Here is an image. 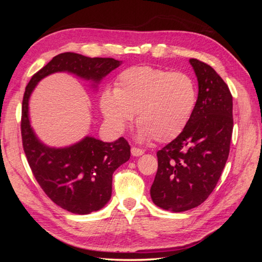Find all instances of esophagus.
Here are the masks:
<instances>
[{"mask_svg":"<svg viewBox=\"0 0 262 262\" xmlns=\"http://www.w3.org/2000/svg\"><path fill=\"white\" fill-rule=\"evenodd\" d=\"M131 154L133 156H141V155L144 154V149L133 146V147H131Z\"/></svg>","mask_w":262,"mask_h":262,"instance_id":"obj_1","label":"esophagus"}]
</instances>
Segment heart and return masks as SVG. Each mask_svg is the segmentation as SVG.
Masks as SVG:
<instances>
[{
  "instance_id": "b5f03b06",
  "label": "heart",
  "mask_w": 262,
  "mask_h": 262,
  "mask_svg": "<svg viewBox=\"0 0 262 262\" xmlns=\"http://www.w3.org/2000/svg\"><path fill=\"white\" fill-rule=\"evenodd\" d=\"M196 98V85L185 72L132 67L118 75L114 92L101 95L100 108L106 121L118 132H122L138 113L140 138L163 143L185 130Z\"/></svg>"
}]
</instances>
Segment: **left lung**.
Listing matches in <instances>:
<instances>
[{
    "instance_id": "left-lung-1",
    "label": "left lung",
    "mask_w": 262,
    "mask_h": 262,
    "mask_svg": "<svg viewBox=\"0 0 262 262\" xmlns=\"http://www.w3.org/2000/svg\"><path fill=\"white\" fill-rule=\"evenodd\" d=\"M189 62L199 86L194 113L185 130L157 152L150 187L153 202L172 212L193 209L208 199L228 158L234 124L226 83L207 63Z\"/></svg>"
}]
</instances>
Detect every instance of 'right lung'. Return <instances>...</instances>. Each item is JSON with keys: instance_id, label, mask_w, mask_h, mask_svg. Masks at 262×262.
Instances as JSON below:
<instances>
[{"instance_id": "1", "label": "right lung", "mask_w": 262, "mask_h": 262, "mask_svg": "<svg viewBox=\"0 0 262 262\" xmlns=\"http://www.w3.org/2000/svg\"><path fill=\"white\" fill-rule=\"evenodd\" d=\"M121 61L113 58H89L60 53L33 75L23 98L21 140L30 169L39 186L62 209L75 214H90L105 207L112 198L113 173L129 161L128 141L102 142L93 137L67 147L55 148L37 138L29 121L28 102L36 85L43 77L57 72H69L92 81L95 87Z\"/></svg>"}]
</instances>
